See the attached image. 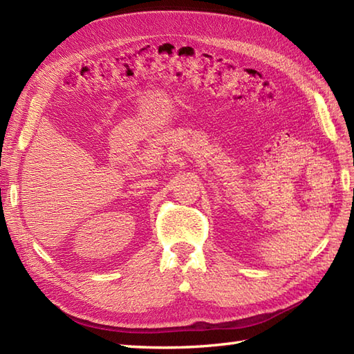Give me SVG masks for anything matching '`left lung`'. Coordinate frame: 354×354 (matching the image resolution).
<instances>
[{"mask_svg": "<svg viewBox=\"0 0 354 354\" xmlns=\"http://www.w3.org/2000/svg\"><path fill=\"white\" fill-rule=\"evenodd\" d=\"M353 194H354V190H353Z\"/></svg>", "mask_w": 354, "mask_h": 354, "instance_id": "1", "label": "left lung"}]
</instances>
